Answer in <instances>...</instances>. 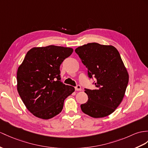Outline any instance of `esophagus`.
Returning <instances> with one entry per match:
<instances>
[{"instance_id": "1", "label": "esophagus", "mask_w": 148, "mask_h": 148, "mask_svg": "<svg viewBox=\"0 0 148 148\" xmlns=\"http://www.w3.org/2000/svg\"><path fill=\"white\" fill-rule=\"evenodd\" d=\"M75 90H76V91H81L82 90L81 86L78 85L77 86H75Z\"/></svg>"}]
</instances>
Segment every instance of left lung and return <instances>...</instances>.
Listing matches in <instances>:
<instances>
[{
	"label": "left lung",
	"mask_w": 148,
	"mask_h": 148,
	"mask_svg": "<svg viewBox=\"0 0 148 148\" xmlns=\"http://www.w3.org/2000/svg\"><path fill=\"white\" fill-rule=\"evenodd\" d=\"M88 68L90 78H96V89H85L88 101L80 106L82 112L94 118L113 113L124 98L129 74L117 49L112 45L88 43L75 49Z\"/></svg>",
	"instance_id": "obj_1"
}]
</instances>
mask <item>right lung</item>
Returning <instances> with one entry per match:
<instances>
[{
    "label": "right lung",
    "instance_id": "obj_1",
    "mask_svg": "<svg viewBox=\"0 0 148 148\" xmlns=\"http://www.w3.org/2000/svg\"><path fill=\"white\" fill-rule=\"evenodd\" d=\"M71 48L50 45L29 51L17 72V89L27 110L49 119L62 112L64 101L75 91L60 81V64L70 56Z\"/></svg>",
    "mask_w": 148,
    "mask_h": 148
}]
</instances>
